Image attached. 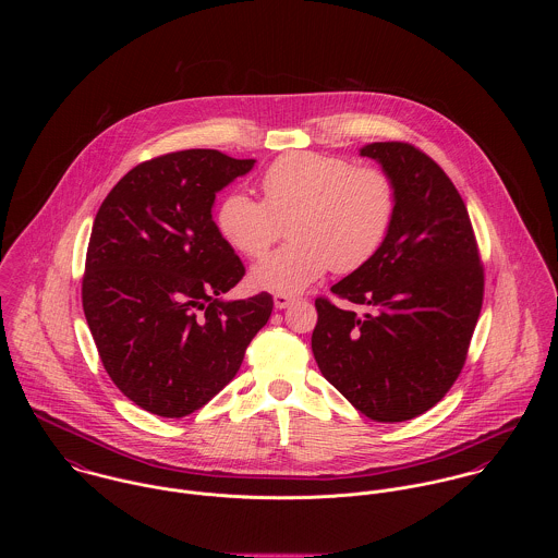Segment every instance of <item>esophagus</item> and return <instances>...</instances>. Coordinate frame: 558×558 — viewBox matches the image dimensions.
Instances as JSON below:
<instances>
[{"label":"esophagus","instance_id":"obj_1","mask_svg":"<svg viewBox=\"0 0 558 558\" xmlns=\"http://www.w3.org/2000/svg\"><path fill=\"white\" fill-rule=\"evenodd\" d=\"M292 303H296V296H290V294H275V307H277V310H286V307H290Z\"/></svg>","mask_w":558,"mask_h":558}]
</instances>
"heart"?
I'll list each match as a JSON object with an SVG mask.
<instances>
[{
  "label": "heart",
  "instance_id": "1",
  "mask_svg": "<svg viewBox=\"0 0 558 558\" xmlns=\"http://www.w3.org/2000/svg\"><path fill=\"white\" fill-rule=\"evenodd\" d=\"M264 199L232 191L217 208V228L246 257H262L283 236L292 242L257 262L251 283L296 294L330 268L354 272L389 239L398 215L396 180L380 167L319 153H290L262 175Z\"/></svg>",
  "mask_w": 558,
  "mask_h": 558
}]
</instances>
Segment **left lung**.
I'll return each mask as SVG.
<instances>
[{
	"mask_svg": "<svg viewBox=\"0 0 558 558\" xmlns=\"http://www.w3.org/2000/svg\"><path fill=\"white\" fill-rule=\"evenodd\" d=\"M396 180L398 215L376 257L316 299L322 376L380 423L414 418L458 380L483 305V264L466 204L436 160L403 142L361 148Z\"/></svg>",
	"mask_w": 558,
	"mask_h": 558,
	"instance_id": "left-lung-1",
	"label": "left lung"
}]
</instances>
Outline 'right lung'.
Returning a JSON list of instances; mask_svg holds the SVG:
<instances>
[{
	"label": "right lung",
	"mask_w": 558,
	"mask_h": 558,
	"mask_svg": "<svg viewBox=\"0 0 558 558\" xmlns=\"http://www.w3.org/2000/svg\"><path fill=\"white\" fill-rule=\"evenodd\" d=\"M253 162L219 150L144 160L96 213L83 314L113 385L153 414L180 418L206 405L272 314L268 292L221 301L244 266L213 221V204Z\"/></svg>",
	"instance_id": "1"
}]
</instances>
